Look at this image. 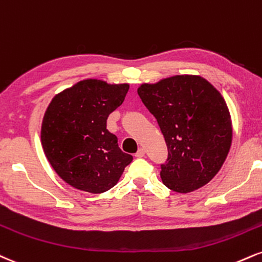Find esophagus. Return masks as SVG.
Segmentation results:
<instances>
[{
	"instance_id": "34e87169",
	"label": "esophagus",
	"mask_w": 262,
	"mask_h": 262,
	"mask_svg": "<svg viewBox=\"0 0 262 262\" xmlns=\"http://www.w3.org/2000/svg\"><path fill=\"white\" fill-rule=\"evenodd\" d=\"M145 156V150L143 149V147H140L139 150L137 151V154H135V157H139V159H141V157Z\"/></svg>"
}]
</instances>
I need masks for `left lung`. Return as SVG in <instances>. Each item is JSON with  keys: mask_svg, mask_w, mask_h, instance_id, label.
Wrapping results in <instances>:
<instances>
[{"mask_svg": "<svg viewBox=\"0 0 262 262\" xmlns=\"http://www.w3.org/2000/svg\"><path fill=\"white\" fill-rule=\"evenodd\" d=\"M141 101L157 119L168 149L163 184L177 193L196 190L217 174L232 144V121L220 91L199 75H174L141 84Z\"/></svg>", "mask_w": 262, "mask_h": 262, "instance_id": "obj_1", "label": "left lung"}]
</instances>
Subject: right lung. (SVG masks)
I'll use <instances>...</instances> for the list:
<instances>
[{
  "label": "right lung",
  "mask_w": 262,
  "mask_h": 262,
  "mask_svg": "<svg viewBox=\"0 0 262 262\" xmlns=\"http://www.w3.org/2000/svg\"><path fill=\"white\" fill-rule=\"evenodd\" d=\"M128 84L81 80L53 97L41 125V144L52 168L79 190L115 187L133 156L123 152L107 118L124 101Z\"/></svg>",
  "instance_id": "obj_1"
}]
</instances>
